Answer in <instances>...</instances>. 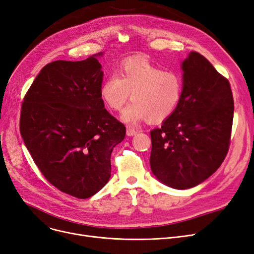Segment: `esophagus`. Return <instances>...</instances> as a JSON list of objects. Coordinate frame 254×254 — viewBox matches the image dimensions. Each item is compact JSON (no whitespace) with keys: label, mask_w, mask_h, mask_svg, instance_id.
I'll return each mask as SVG.
<instances>
[{"label":"esophagus","mask_w":254,"mask_h":254,"mask_svg":"<svg viewBox=\"0 0 254 254\" xmlns=\"http://www.w3.org/2000/svg\"><path fill=\"white\" fill-rule=\"evenodd\" d=\"M126 133H127L128 136H133V135H135L137 133V131L135 129H133V128L128 127L127 130H126Z\"/></svg>","instance_id":"1"}]
</instances>
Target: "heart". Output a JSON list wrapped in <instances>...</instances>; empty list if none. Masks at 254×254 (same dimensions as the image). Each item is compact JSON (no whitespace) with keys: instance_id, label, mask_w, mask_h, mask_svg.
I'll return each instance as SVG.
<instances>
[{"instance_id":"obj_1","label":"heart","mask_w":254,"mask_h":254,"mask_svg":"<svg viewBox=\"0 0 254 254\" xmlns=\"http://www.w3.org/2000/svg\"><path fill=\"white\" fill-rule=\"evenodd\" d=\"M182 88L178 74L164 72L145 59H129L121 65L119 76L113 74L104 81L100 95L115 111L123 108L130 96L132 102L122 114L125 123L136 124L144 120L159 123L174 113Z\"/></svg>"}]
</instances>
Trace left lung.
Masks as SVG:
<instances>
[{
  "label": "left lung",
  "mask_w": 254,
  "mask_h": 254,
  "mask_svg": "<svg viewBox=\"0 0 254 254\" xmlns=\"http://www.w3.org/2000/svg\"><path fill=\"white\" fill-rule=\"evenodd\" d=\"M181 68L179 103L150 132V166L164 185L187 190L211 176L225 159L235 107L229 81L204 56L190 52Z\"/></svg>",
  "instance_id": "1"
}]
</instances>
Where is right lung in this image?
Masks as SVG:
<instances>
[{
    "instance_id": "add662e5",
    "label": "right lung",
    "mask_w": 254,
    "mask_h": 254,
    "mask_svg": "<svg viewBox=\"0 0 254 254\" xmlns=\"http://www.w3.org/2000/svg\"><path fill=\"white\" fill-rule=\"evenodd\" d=\"M45 65L24 98V143L51 185L79 199L94 196L110 178V155L126 128L104 108L97 57Z\"/></svg>"
}]
</instances>
